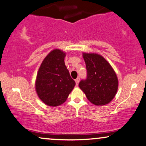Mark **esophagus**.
<instances>
[{
	"mask_svg": "<svg viewBox=\"0 0 146 146\" xmlns=\"http://www.w3.org/2000/svg\"><path fill=\"white\" fill-rule=\"evenodd\" d=\"M80 78H78L75 80V83H76V86L78 85L79 82H80Z\"/></svg>",
	"mask_w": 146,
	"mask_h": 146,
	"instance_id": "obj_1",
	"label": "esophagus"
}]
</instances>
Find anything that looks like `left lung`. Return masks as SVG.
I'll use <instances>...</instances> for the list:
<instances>
[{
    "label": "left lung",
    "mask_w": 146,
    "mask_h": 146,
    "mask_svg": "<svg viewBox=\"0 0 146 146\" xmlns=\"http://www.w3.org/2000/svg\"><path fill=\"white\" fill-rule=\"evenodd\" d=\"M87 69V78L79 84L80 89L92 104H108L116 94L118 80L110 64L103 56L94 53H83Z\"/></svg>",
    "instance_id": "left-lung-1"
}]
</instances>
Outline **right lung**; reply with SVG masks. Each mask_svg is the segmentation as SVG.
<instances>
[{"instance_id":"1","label":"right lung","mask_w":146,"mask_h":146,"mask_svg":"<svg viewBox=\"0 0 146 146\" xmlns=\"http://www.w3.org/2000/svg\"><path fill=\"white\" fill-rule=\"evenodd\" d=\"M66 53L58 49L45 58L36 75L35 89L39 99L48 106L62 105L75 86L65 66Z\"/></svg>"}]
</instances>
